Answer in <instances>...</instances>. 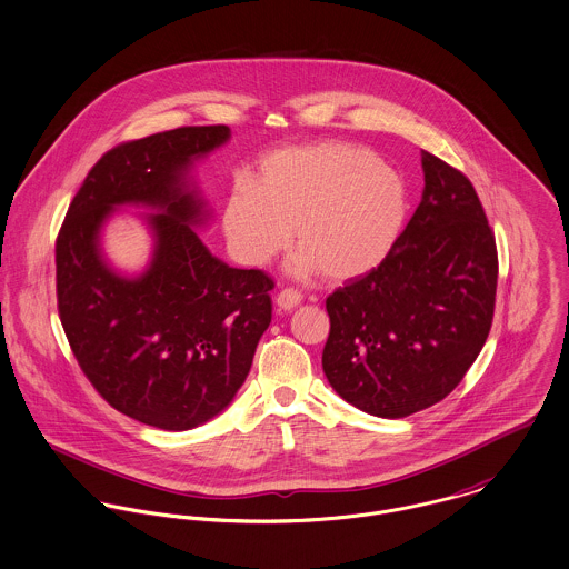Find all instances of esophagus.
<instances>
[{"label":"esophagus","mask_w":569,"mask_h":569,"mask_svg":"<svg viewBox=\"0 0 569 569\" xmlns=\"http://www.w3.org/2000/svg\"><path fill=\"white\" fill-rule=\"evenodd\" d=\"M300 302H302V293H300V291H293V289H284V291H280L278 298H276V305H278L282 311H293Z\"/></svg>","instance_id":"34e87169"}]
</instances>
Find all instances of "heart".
<instances>
[{
    "label": "heart",
    "mask_w": 569,
    "mask_h": 569,
    "mask_svg": "<svg viewBox=\"0 0 569 569\" xmlns=\"http://www.w3.org/2000/svg\"><path fill=\"white\" fill-rule=\"evenodd\" d=\"M407 217L403 177L368 149L318 142L264 156L253 181L239 179L223 208V232L247 267L269 264L298 244L289 273L320 271L341 282L370 273L395 249Z\"/></svg>",
    "instance_id": "1"
}]
</instances>
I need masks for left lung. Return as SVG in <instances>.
<instances>
[{"label": "left lung", "mask_w": 569, "mask_h": 569, "mask_svg": "<svg viewBox=\"0 0 569 569\" xmlns=\"http://www.w3.org/2000/svg\"><path fill=\"white\" fill-rule=\"evenodd\" d=\"M425 188L390 256L326 300L322 368L350 406L403 418L442 401L492 325L497 247L473 183L420 153Z\"/></svg>", "instance_id": "left-lung-1"}]
</instances>
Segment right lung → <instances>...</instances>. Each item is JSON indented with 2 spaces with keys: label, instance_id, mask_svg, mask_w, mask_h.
Instances as JSON below:
<instances>
[{
  "label": "right lung",
  "instance_id": "right-lung-1",
  "mask_svg": "<svg viewBox=\"0 0 569 569\" xmlns=\"http://www.w3.org/2000/svg\"><path fill=\"white\" fill-rule=\"evenodd\" d=\"M230 127H181L104 153L82 181L57 239L61 325L84 377L118 411L166 431L230 406L271 322L273 280L212 256L197 228L212 217L192 170ZM120 207H147L150 264L136 277L103 256Z\"/></svg>",
  "mask_w": 569,
  "mask_h": 569
}]
</instances>
